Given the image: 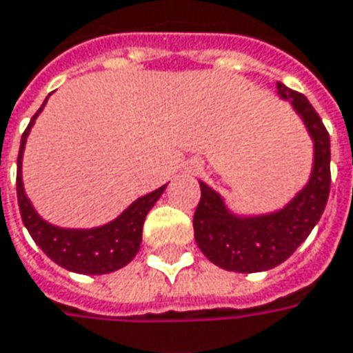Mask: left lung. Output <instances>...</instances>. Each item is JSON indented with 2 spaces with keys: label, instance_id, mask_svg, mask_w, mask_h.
Segmentation results:
<instances>
[{
  "label": "left lung",
  "instance_id": "left-lung-1",
  "mask_svg": "<svg viewBox=\"0 0 353 353\" xmlns=\"http://www.w3.org/2000/svg\"><path fill=\"white\" fill-rule=\"evenodd\" d=\"M303 117L315 141V164L307 187L280 212L257 218L230 214L222 199L201 183V201L195 208L193 230L199 249L216 267L234 272H261L284 263L315 228L330 193V137L315 108L297 90L278 83Z\"/></svg>",
  "mask_w": 353,
  "mask_h": 353
}]
</instances>
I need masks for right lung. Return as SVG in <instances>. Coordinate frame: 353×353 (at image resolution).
I'll return each instance as SVG.
<instances>
[{
	"instance_id": "obj_1",
	"label": "right lung",
	"mask_w": 353,
	"mask_h": 353,
	"mask_svg": "<svg viewBox=\"0 0 353 353\" xmlns=\"http://www.w3.org/2000/svg\"><path fill=\"white\" fill-rule=\"evenodd\" d=\"M38 112H42V108ZM38 112L34 114V117L38 116ZM34 117L30 119V123L21 137V148H19V158H17V201H19L23 224L28 230V234L32 236L36 245L40 247L56 265L67 268L71 272L108 274V272H114L117 268L125 267L127 263L133 261L139 247H141L143 224H145L146 214L160 199V195L164 193L166 185L137 199L121 216H117L114 222H110L102 228L63 230V228L48 224L36 214L30 201L26 199L23 179H21L23 148H25L26 135L30 131V125L34 123Z\"/></svg>"
}]
</instances>
